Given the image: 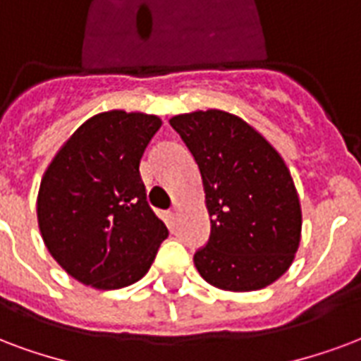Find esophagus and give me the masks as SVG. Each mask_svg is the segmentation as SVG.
<instances>
[{"label": "esophagus", "instance_id": "34e87169", "mask_svg": "<svg viewBox=\"0 0 361 361\" xmlns=\"http://www.w3.org/2000/svg\"><path fill=\"white\" fill-rule=\"evenodd\" d=\"M178 216H180V208H178V207H173L172 210H170V220H176V218H178Z\"/></svg>", "mask_w": 361, "mask_h": 361}]
</instances>
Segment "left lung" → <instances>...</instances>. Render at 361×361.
Returning a JSON list of instances; mask_svg holds the SVG:
<instances>
[{
    "instance_id": "left-lung-1",
    "label": "left lung",
    "mask_w": 361,
    "mask_h": 361,
    "mask_svg": "<svg viewBox=\"0 0 361 361\" xmlns=\"http://www.w3.org/2000/svg\"><path fill=\"white\" fill-rule=\"evenodd\" d=\"M170 126L201 170L210 239L193 260L202 279L233 293L277 281L295 260L302 229L281 154L245 120L218 109L178 114Z\"/></svg>"
}]
</instances>
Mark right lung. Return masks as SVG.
Segmentation results:
<instances>
[{
  "instance_id": "add662e5",
  "label": "right lung",
  "mask_w": 361,
  "mask_h": 361,
  "mask_svg": "<svg viewBox=\"0 0 361 361\" xmlns=\"http://www.w3.org/2000/svg\"><path fill=\"white\" fill-rule=\"evenodd\" d=\"M160 126L154 114H95L45 170L39 231L59 266L84 285L111 290L140 281L168 237L140 176L141 157Z\"/></svg>"
}]
</instances>
